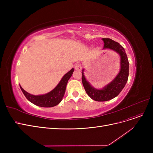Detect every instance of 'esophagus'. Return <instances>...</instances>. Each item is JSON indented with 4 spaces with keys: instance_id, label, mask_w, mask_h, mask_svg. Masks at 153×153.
Listing matches in <instances>:
<instances>
[{
    "instance_id": "obj_1",
    "label": "esophagus",
    "mask_w": 153,
    "mask_h": 153,
    "mask_svg": "<svg viewBox=\"0 0 153 153\" xmlns=\"http://www.w3.org/2000/svg\"><path fill=\"white\" fill-rule=\"evenodd\" d=\"M75 69L77 71H81L82 69V66L80 64H76V66H75Z\"/></svg>"
}]
</instances>
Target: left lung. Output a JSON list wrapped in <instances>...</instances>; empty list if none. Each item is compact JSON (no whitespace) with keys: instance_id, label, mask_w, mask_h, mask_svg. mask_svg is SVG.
Segmentation results:
<instances>
[{"instance_id":"left-lung-1","label":"left lung","mask_w":153,"mask_h":153,"mask_svg":"<svg viewBox=\"0 0 153 153\" xmlns=\"http://www.w3.org/2000/svg\"><path fill=\"white\" fill-rule=\"evenodd\" d=\"M102 39L104 43L103 50L108 49L119 54L120 69L116 77L102 89H96L87 81L84 72L85 69L82 70V81L86 93L92 99L98 102L107 101L116 97L125 86L129 75V62L123 47L110 38Z\"/></svg>"}]
</instances>
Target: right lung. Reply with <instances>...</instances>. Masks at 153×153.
<instances>
[{
	"label": "right lung",
	"instance_id": "right-lung-1",
	"mask_svg": "<svg viewBox=\"0 0 153 153\" xmlns=\"http://www.w3.org/2000/svg\"><path fill=\"white\" fill-rule=\"evenodd\" d=\"M74 69L72 68L66 74L64 75L60 82L55 87V88L45 94L35 95L26 92L20 86V89L26 98L35 105L42 107H53L61 102L64 95L65 94L66 88L68 82L72 76Z\"/></svg>",
	"mask_w": 153,
	"mask_h": 153
}]
</instances>
